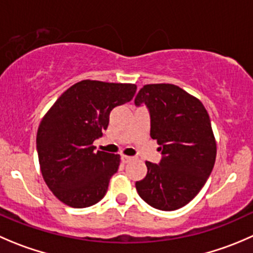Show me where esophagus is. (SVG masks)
<instances>
[{
  "label": "esophagus",
  "instance_id": "obj_1",
  "mask_svg": "<svg viewBox=\"0 0 253 253\" xmlns=\"http://www.w3.org/2000/svg\"><path fill=\"white\" fill-rule=\"evenodd\" d=\"M122 161H124L125 163H128V162L133 161V157H129V156H122Z\"/></svg>",
  "mask_w": 253,
  "mask_h": 253
}]
</instances>
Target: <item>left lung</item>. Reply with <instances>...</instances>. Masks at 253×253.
<instances>
[{"label":"left lung","mask_w":253,"mask_h":253,"mask_svg":"<svg viewBox=\"0 0 253 253\" xmlns=\"http://www.w3.org/2000/svg\"><path fill=\"white\" fill-rule=\"evenodd\" d=\"M146 105L151 137L159 144L158 164L146 162L148 171L136 181L139 197L163 211L183 208L207 183L216 158V143L204 105L171 84L144 85L134 99Z\"/></svg>","instance_id":"obj_1"}]
</instances>
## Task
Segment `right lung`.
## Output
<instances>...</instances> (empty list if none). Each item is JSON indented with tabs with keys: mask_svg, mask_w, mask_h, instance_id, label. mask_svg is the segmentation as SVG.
Masks as SVG:
<instances>
[{
	"mask_svg": "<svg viewBox=\"0 0 253 253\" xmlns=\"http://www.w3.org/2000/svg\"><path fill=\"white\" fill-rule=\"evenodd\" d=\"M134 84L83 80L54 102L39 125L37 152L42 175L53 194L72 208H87L105 197L120 166L119 154L92 146L109 126L110 112L131 101Z\"/></svg>",
	"mask_w": 253,
	"mask_h": 253,
	"instance_id": "1",
	"label": "right lung"
}]
</instances>
